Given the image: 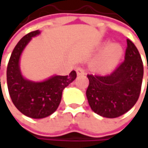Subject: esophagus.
<instances>
[{"mask_svg": "<svg viewBox=\"0 0 148 148\" xmlns=\"http://www.w3.org/2000/svg\"><path fill=\"white\" fill-rule=\"evenodd\" d=\"M77 73L78 76H82V75H85V70L83 69L82 67L79 66V67H77Z\"/></svg>", "mask_w": 148, "mask_h": 148, "instance_id": "obj_1", "label": "esophagus"}]
</instances>
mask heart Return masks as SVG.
Wrapping results in <instances>:
<instances>
[{
	"instance_id": "heart-1",
	"label": "heart",
	"mask_w": 148,
	"mask_h": 148,
	"mask_svg": "<svg viewBox=\"0 0 148 148\" xmlns=\"http://www.w3.org/2000/svg\"><path fill=\"white\" fill-rule=\"evenodd\" d=\"M123 55V49L120 45L113 43L104 50L102 55L96 61L95 67L99 72L108 73L113 71Z\"/></svg>"
}]
</instances>
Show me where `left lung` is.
Returning a JSON list of instances; mask_svg holds the SVG:
<instances>
[{
    "mask_svg": "<svg viewBox=\"0 0 148 148\" xmlns=\"http://www.w3.org/2000/svg\"><path fill=\"white\" fill-rule=\"evenodd\" d=\"M87 77L86 97L91 110L105 118L121 116L133 108L139 97L143 65L138 50L127 39L124 61L114 71L106 76Z\"/></svg>",
    "mask_w": 148,
    "mask_h": 148,
    "instance_id": "left-lung-1",
    "label": "left lung"
}]
</instances>
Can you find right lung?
<instances>
[{"mask_svg":"<svg viewBox=\"0 0 148 148\" xmlns=\"http://www.w3.org/2000/svg\"><path fill=\"white\" fill-rule=\"evenodd\" d=\"M39 34V30L30 32L20 39L11 53L6 71L9 94L13 104L23 114L32 119L46 118L57 110L62 90L77 77L75 71L68 76L55 75L43 82H33L23 77L20 56L32 38Z\"/></svg>","mask_w":148,"mask_h":148,"instance_id":"obj_1","label":"right lung"}]
</instances>
